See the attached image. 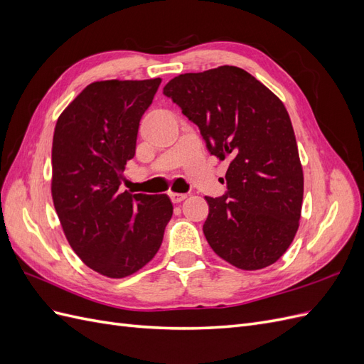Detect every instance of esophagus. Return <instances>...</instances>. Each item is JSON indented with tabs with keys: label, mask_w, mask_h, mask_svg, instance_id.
Listing matches in <instances>:
<instances>
[{
	"label": "esophagus",
	"mask_w": 364,
	"mask_h": 364,
	"mask_svg": "<svg viewBox=\"0 0 364 364\" xmlns=\"http://www.w3.org/2000/svg\"><path fill=\"white\" fill-rule=\"evenodd\" d=\"M170 199L173 203H181L186 199V194H181V193H170Z\"/></svg>",
	"instance_id": "1"
}]
</instances>
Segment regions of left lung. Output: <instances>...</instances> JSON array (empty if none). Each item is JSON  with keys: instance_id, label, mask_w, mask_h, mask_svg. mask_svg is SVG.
I'll list each match as a JSON object with an SVG mask.
<instances>
[{"instance_id": "8db88e82", "label": "left lung", "mask_w": 364, "mask_h": 364, "mask_svg": "<svg viewBox=\"0 0 364 364\" xmlns=\"http://www.w3.org/2000/svg\"><path fill=\"white\" fill-rule=\"evenodd\" d=\"M164 95L200 129L211 155L230 161L226 194L205 197L209 246L241 270L277 262L299 228L304 199L302 165L284 103L229 65L174 77Z\"/></svg>"}]
</instances>
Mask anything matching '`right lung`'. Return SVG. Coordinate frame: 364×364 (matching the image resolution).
<instances>
[{
	"mask_svg": "<svg viewBox=\"0 0 364 364\" xmlns=\"http://www.w3.org/2000/svg\"><path fill=\"white\" fill-rule=\"evenodd\" d=\"M159 85V77L94 82L54 129L51 196L63 234L77 257L107 278H126L151 261L173 215L167 194L119 191Z\"/></svg>",
	"mask_w": 364,
	"mask_h": 364,
	"instance_id": "1",
	"label": "right lung"
}]
</instances>
